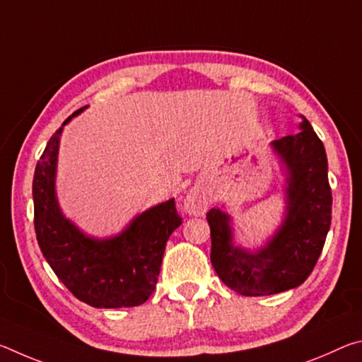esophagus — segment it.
<instances>
[{
	"mask_svg": "<svg viewBox=\"0 0 362 362\" xmlns=\"http://www.w3.org/2000/svg\"><path fill=\"white\" fill-rule=\"evenodd\" d=\"M207 207H209V196L199 188H193L183 199V209L189 216H203Z\"/></svg>",
	"mask_w": 362,
	"mask_h": 362,
	"instance_id": "esophagus-1",
	"label": "esophagus"
}]
</instances>
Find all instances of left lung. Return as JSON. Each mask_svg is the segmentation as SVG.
I'll use <instances>...</instances> for the list:
<instances>
[{
    "label": "left lung",
    "mask_w": 362,
    "mask_h": 362,
    "mask_svg": "<svg viewBox=\"0 0 362 362\" xmlns=\"http://www.w3.org/2000/svg\"><path fill=\"white\" fill-rule=\"evenodd\" d=\"M300 118V132L272 142L286 177V214L274 235L254 250L236 246L228 214L207 212L212 267L241 296H272L305 283L326 243L332 218L327 156L308 119Z\"/></svg>",
    "instance_id": "left-lung-1"
}]
</instances>
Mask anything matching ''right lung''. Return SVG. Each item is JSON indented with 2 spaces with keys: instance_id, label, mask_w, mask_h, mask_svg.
Wrapping results in <instances>:
<instances>
[{
  "instance_id": "right-lung-1",
  "label": "right lung",
  "mask_w": 362,
  "mask_h": 362,
  "mask_svg": "<svg viewBox=\"0 0 362 362\" xmlns=\"http://www.w3.org/2000/svg\"><path fill=\"white\" fill-rule=\"evenodd\" d=\"M83 110L64 121L36 164V240L49 267L78 300L95 308L139 306L155 291L166 243L182 218L173 198L139 214L118 235L95 238L64 216L56 192L60 136Z\"/></svg>"
}]
</instances>
